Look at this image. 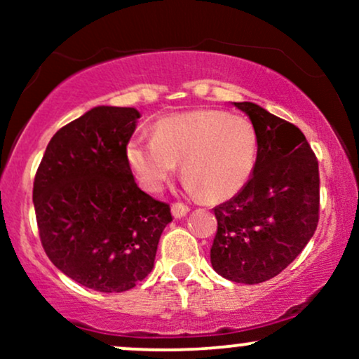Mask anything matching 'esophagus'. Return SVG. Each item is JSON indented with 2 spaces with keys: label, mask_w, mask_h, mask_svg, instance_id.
<instances>
[{
  "label": "esophagus",
  "mask_w": 359,
  "mask_h": 359,
  "mask_svg": "<svg viewBox=\"0 0 359 359\" xmlns=\"http://www.w3.org/2000/svg\"><path fill=\"white\" fill-rule=\"evenodd\" d=\"M187 212H189V205H185L182 203L172 204V214H174V217H184Z\"/></svg>",
  "instance_id": "1"
}]
</instances>
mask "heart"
I'll return each instance as SVG.
<instances>
[{"instance_id":"b5f03b06","label":"heart","mask_w":359,"mask_h":359,"mask_svg":"<svg viewBox=\"0 0 359 359\" xmlns=\"http://www.w3.org/2000/svg\"><path fill=\"white\" fill-rule=\"evenodd\" d=\"M257 151L250 119L221 109H192L158 119L154 138H131L126 162L138 184L154 194L165 187L182 162L187 191L219 203L245 187Z\"/></svg>"}]
</instances>
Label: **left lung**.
<instances>
[{"instance_id": "8db88e82", "label": "left lung", "mask_w": 359, "mask_h": 359, "mask_svg": "<svg viewBox=\"0 0 359 359\" xmlns=\"http://www.w3.org/2000/svg\"><path fill=\"white\" fill-rule=\"evenodd\" d=\"M258 140L253 175L214 208L212 269L236 283H262L285 270L319 222V163L302 131L255 102H234Z\"/></svg>"}]
</instances>
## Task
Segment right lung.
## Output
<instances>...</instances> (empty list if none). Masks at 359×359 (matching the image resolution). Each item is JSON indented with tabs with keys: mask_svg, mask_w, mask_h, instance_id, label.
<instances>
[{
	"mask_svg": "<svg viewBox=\"0 0 359 359\" xmlns=\"http://www.w3.org/2000/svg\"><path fill=\"white\" fill-rule=\"evenodd\" d=\"M135 108L97 106L62 126L35 174L40 241L53 265L97 292H125L154 269L170 205L143 192L126 162Z\"/></svg>",
	"mask_w": 359,
	"mask_h": 359,
	"instance_id": "1",
	"label": "right lung"
}]
</instances>
